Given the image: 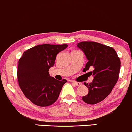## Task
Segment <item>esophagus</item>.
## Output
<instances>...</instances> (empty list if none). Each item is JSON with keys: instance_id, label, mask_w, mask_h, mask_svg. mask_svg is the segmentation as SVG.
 <instances>
[{"instance_id": "1", "label": "esophagus", "mask_w": 132, "mask_h": 132, "mask_svg": "<svg viewBox=\"0 0 132 132\" xmlns=\"http://www.w3.org/2000/svg\"><path fill=\"white\" fill-rule=\"evenodd\" d=\"M71 82H72L73 84H75V86H80V85H81V84H82L81 82H78L73 81H73H71Z\"/></svg>"}]
</instances>
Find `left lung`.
Listing matches in <instances>:
<instances>
[{
	"label": "left lung",
	"mask_w": 132,
	"mask_h": 132,
	"mask_svg": "<svg viewBox=\"0 0 132 132\" xmlns=\"http://www.w3.org/2000/svg\"><path fill=\"white\" fill-rule=\"evenodd\" d=\"M77 46L82 51L88 61L83 71L86 72L89 68L94 69L92 72L93 81L84 83L88 87V93L83 96L82 100L87 104H97L107 97L117 83L121 61L116 50L104 44L84 41L78 43Z\"/></svg>",
	"instance_id": "8db88e82"
}]
</instances>
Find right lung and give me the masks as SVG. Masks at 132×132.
I'll use <instances>...</instances> for the list:
<instances>
[{
	"label": "right lung",
	"instance_id": "right-lung-1",
	"mask_svg": "<svg viewBox=\"0 0 132 132\" xmlns=\"http://www.w3.org/2000/svg\"><path fill=\"white\" fill-rule=\"evenodd\" d=\"M67 44H41L23 53L19 61L18 81L23 93L39 106L52 105L57 100L66 79L59 80L50 76L56 56Z\"/></svg>",
	"mask_w": 132,
	"mask_h": 132
}]
</instances>
